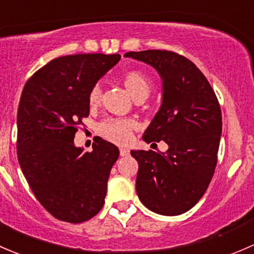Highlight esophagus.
Instances as JSON below:
<instances>
[{
	"mask_svg": "<svg viewBox=\"0 0 254 254\" xmlns=\"http://www.w3.org/2000/svg\"><path fill=\"white\" fill-rule=\"evenodd\" d=\"M120 155L121 156L129 155V150H128L127 148H120Z\"/></svg>",
	"mask_w": 254,
	"mask_h": 254,
	"instance_id": "34e87169",
	"label": "esophagus"
}]
</instances>
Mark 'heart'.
<instances>
[{"label": "heart", "instance_id": "heart-1", "mask_svg": "<svg viewBox=\"0 0 254 254\" xmlns=\"http://www.w3.org/2000/svg\"><path fill=\"white\" fill-rule=\"evenodd\" d=\"M122 82H124L125 88L127 89V91L130 94V96L134 100H139V99L145 100L148 98L149 93H150V83H149L148 78L142 72L129 70V72L124 74ZM100 87L99 85H94L91 88L90 93H89V104L91 106L98 105L99 101H100ZM135 127H137V124L133 120L109 119L99 126V132H100V134L104 138L110 140V142H114L116 144H125V143H127L129 140L130 135H132V130Z\"/></svg>", "mask_w": 254, "mask_h": 254}]
</instances>
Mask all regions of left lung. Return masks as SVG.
Returning <instances> with one entry per match:
<instances>
[{"mask_svg":"<svg viewBox=\"0 0 254 254\" xmlns=\"http://www.w3.org/2000/svg\"><path fill=\"white\" fill-rule=\"evenodd\" d=\"M125 57L144 62L160 75L161 105L142 138L169 145L165 153L130 150L138 161L135 190L149 210L180 215L197 204L215 171L223 127L219 101L204 74L181 55L146 50Z\"/></svg>","mask_w":254,"mask_h":254,"instance_id":"obj_1","label":"left lung"}]
</instances>
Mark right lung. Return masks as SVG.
<instances>
[{
  "instance_id": "add662e5",
  "label": "right lung",
  "mask_w": 254,
  "mask_h": 254,
  "mask_svg": "<svg viewBox=\"0 0 254 254\" xmlns=\"http://www.w3.org/2000/svg\"><path fill=\"white\" fill-rule=\"evenodd\" d=\"M120 60L119 54L57 57L23 89L17 114L18 161L36 199L59 220L83 223L105 203L119 148L99 138L88 153L73 139L83 117L89 116L91 88Z\"/></svg>"
}]
</instances>
